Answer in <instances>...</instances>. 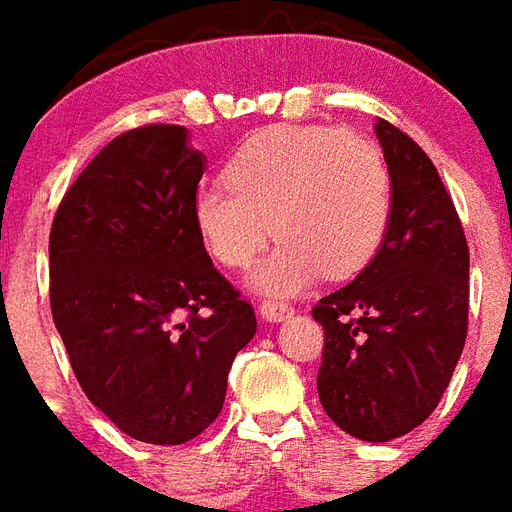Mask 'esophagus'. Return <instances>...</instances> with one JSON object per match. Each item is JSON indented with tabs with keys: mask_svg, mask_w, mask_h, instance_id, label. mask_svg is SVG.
Instances as JSON below:
<instances>
[{
	"mask_svg": "<svg viewBox=\"0 0 512 512\" xmlns=\"http://www.w3.org/2000/svg\"><path fill=\"white\" fill-rule=\"evenodd\" d=\"M293 312V304H287V301H263V304H260L263 320H271V323H282V320H287Z\"/></svg>",
	"mask_w": 512,
	"mask_h": 512,
	"instance_id": "obj_1",
	"label": "esophagus"
}]
</instances>
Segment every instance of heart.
Masks as SVG:
<instances>
[{
    "label": "heart",
    "mask_w": 512,
    "mask_h": 512,
    "mask_svg": "<svg viewBox=\"0 0 512 512\" xmlns=\"http://www.w3.org/2000/svg\"><path fill=\"white\" fill-rule=\"evenodd\" d=\"M225 184H203L192 219L219 266L257 268L255 287L287 295L317 276L363 271L380 252L393 211L388 162L374 140L331 127H268L233 154Z\"/></svg>",
    "instance_id": "b5f03b06"
}]
</instances>
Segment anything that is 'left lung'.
Wrapping results in <instances>:
<instances>
[{"mask_svg":"<svg viewBox=\"0 0 512 512\" xmlns=\"http://www.w3.org/2000/svg\"><path fill=\"white\" fill-rule=\"evenodd\" d=\"M374 132L391 170V225L372 263L312 317L325 333L323 410L352 437L388 442L437 410L461 358L469 246L429 154L391 121Z\"/></svg>","mask_w":512,"mask_h":512,"instance_id":"8db88e82","label":"left lung"}]
</instances>
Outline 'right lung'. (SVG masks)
Masks as SVG:
<instances>
[{"mask_svg":"<svg viewBox=\"0 0 512 512\" xmlns=\"http://www.w3.org/2000/svg\"><path fill=\"white\" fill-rule=\"evenodd\" d=\"M206 157L179 124L121 132L56 208L51 312L75 380L116 429L181 445L222 412L227 372L257 331L192 219Z\"/></svg>","mask_w":512,"mask_h":512,"instance_id":"add662e5","label":"right lung"}]
</instances>
